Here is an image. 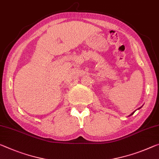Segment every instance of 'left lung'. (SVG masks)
<instances>
[{"mask_svg": "<svg viewBox=\"0 0 159 159\" xmlns=\"http://www.w3.org/2000/svg\"><path fill=\"white\" fill-rule=\"evenodd\" d=\"M141 107H140V108H139L138 109H141ZM135 111H136V110H135V111H133V112H132V113H131V114H130V115H129V116H131V115H132V114H134V112H135Z\"/></svg>", "mask_w": 159, "mask_h": 159, "instance_id": "obj_1", "label": "left lung"}]
</instances>
